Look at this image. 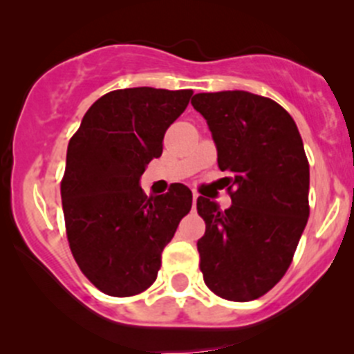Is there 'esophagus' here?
I'll use <instances>...</instances> for the list:
<instances>
[{
  "label": "esophagus",
  "instance_id": "34e87169",
  "mask_svg": "<svg viewBox=\"0 0 354 354\" xmlns=\"http://www.w3.org/2000/svg\"><path fill=\"white\" fill-rule=\"evenodd\" d=\"M197 198H198V194H195L194 192V207H195V203H197Z\"/></svg>",
  "mask_w": 354,
  "mask_h": 354
}]
</instances>
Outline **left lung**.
<instances>
[{"label":"left lung","instance_id":"1","mask_svg":"<svg viewBox=\"0 0 354 354\" xmlns=\"http://www.w3.org/2000/svg\"><path fill=\"white\" fill-rule=\"evenodd\" d=\"M227 173L231 207L205 197L197 241L207 288L231 301H252L281 281L308 221L310 167L295 120L272 99L245 91L195 94Z\"/></svg>","mask_w":354,"mask_h":354}]
</instances>
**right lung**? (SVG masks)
<instances>
[{
  "mask_svg": "<svg viewBox=\"0 0 354 354\" xmlns=\"http://www.w3.org/2000/svg\"><path fill=\"white\" fill-rule=\"evenodd\" d=\"M194 92L135 87L102 95L85 113L66 151L63 214L82 272L109 296H133L156 281L164 246L192 209L176 183L147 197L140 176L162 154L164 133Z\"/></svg>",
  "mask_w": 354,
  "mask_h": 354,
  "instance_id": "add662e5",
  "label": "right lung"
}]
</instances>
